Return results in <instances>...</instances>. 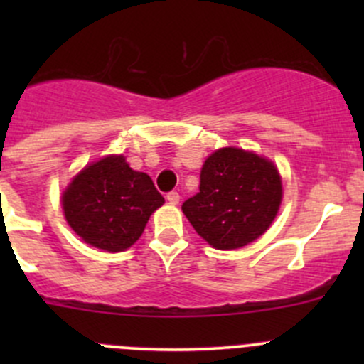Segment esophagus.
Returning a JSON list of instances; mask_svg holds the SVG:
<instances>
[{
	"mask_svg": "<svg viewBox=\"0 0 364 364\" xmlns=\"http://www.w3.org/2000/svg\"><path fill=\"white\" fill-rule=\"evenodd\" d=\"M167 200H168V204H178L179 203V199H181V197H179V193L178 192H168L167 196Z\"/></svg>",
	"mask_w": 364,
	"mask_h": 364,
	"instance_id": "esophagus-1",
	"label": "esophagus"
}]
</instances>
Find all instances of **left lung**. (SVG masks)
I'll return each mask as SVG.
<instances>
[{"label": "left lung", "instance_id": "1", "mask_svg": "<svg viewBox=\"0 0 364 364\" xmlns=\"http://www.w3.org/2000/svg\"><path fill=\"white\" fill-rule=\"evenodd\" d=\"M280 203L282 179L269 160L222 148L205 160L199 192L181 209L213 248L234 250L266 232Z\"/></svg>", "mask_w": 364, "mask_h": 364}]
</instances>
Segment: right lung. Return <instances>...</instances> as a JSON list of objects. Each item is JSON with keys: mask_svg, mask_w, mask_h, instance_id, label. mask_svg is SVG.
Wrapping results in <instances>:
<instances>
[{"mask_svg": "<svg viewBox=\"0 0 364 364\" xmlns=\"http://www.w3.org/2000/svg\"><path fill=\"white\" fill-rule=\"evenodd\" d=\"M164 197L144 172L123 156H105L73 178L63 193L68 225L91 247L123 252L144 232Z\"/></svg>", "mask_w": 364, "mask_h": 364, "instance_id": "add662e5", "label": "right lung"}]
</instances>
